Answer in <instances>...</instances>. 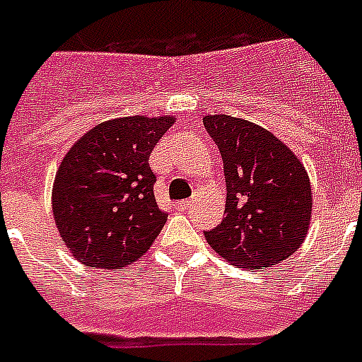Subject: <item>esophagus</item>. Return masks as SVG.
I'll return each mask as SVG.
<instances>
[{"label":"esophagus","instance_id":"1","mask_svg":"<svg viewBox=\"0 0 362 362\" xmlns=\"http://www.w3.org/2000/svg\"><path fill=\"white\" fill-rule=\"evenodd\" d=\"M197 199H189V200H180V202H176V209L178 211H186L187 208H191V206L195 204Z\"/></svg>","mask_w":362,"mask_h":362}]
</instances>
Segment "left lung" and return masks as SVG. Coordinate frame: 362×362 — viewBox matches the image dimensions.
I'll return each mask as SVG.
<instances>
[{"instance_id":"left-lung-1","label":"left lung","mask_w":362,"mask_h":362,"mask_svg":"<svg viewBox=\"0 0 362 362\" xmlns=\"http://www.w3.org/2000/svg\"><path fill=\"white\" fill-rule=\"evenodd\" d=\"M204 127L221 151L226 178V215L204 232L209 247L239 269L278 265L308 238L313 191L305 167L252 121L208 114Z\"/></svg>"}]
</instances>
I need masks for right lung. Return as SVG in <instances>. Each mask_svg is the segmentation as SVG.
<instances>
[{"instance_id": "obj_1", "label": "right lung", "mask_w": 362, "mask_h": 362, "mask_svg": "<svg viewBox=\"0 0 362 362\" xmlns=\"http://www.w3.org/2000/svg\"><path fill=\"white\" fill-rule=\"evenodd\" d=\"M175 121L173 115L103 121L62 158L51 193L53 217L83 265L127 267L160 235L167 215L154 199L148 156Z\"/></svg>"}]
</instances>
